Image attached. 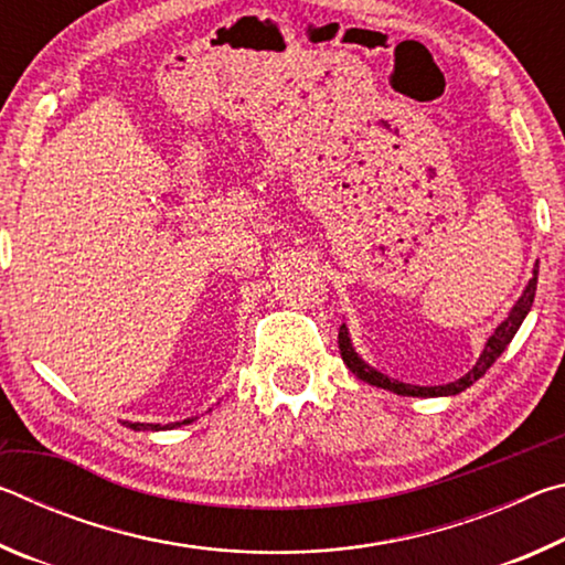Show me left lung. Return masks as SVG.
I'll return each mask as SVG.
<instances>
[{
  "label": "left lung",
  "mask_w": 565,
  "mask_h": 565,
  "mask_svg": "<svg viewBox=\"0 0 565 565\" xmlns=\"http://www.w3.org/2000/svg\"><path fill=\"white\" fill-rule=\"evenodd\" d=\"M535 284H539V262L533 264L531 281L525 284V289L519 296V301L511 306L509 317H505L499 323V327H495V331L491 333L489 341H486L481 356H478V361L473 363V369L468 371L466 376L458 379V381H451V384H444V386H411V384H404V381H396V379H391L386 374H381L379 369L369 366V363L359 356L356 349H353V341H351V333H349L347 323H341V329H339L341 359L351 369V374H356L361 381H366V384H371V386L394 391V394H398V396H424V398H428V396H456V394H461V391H466L468 386H473V381L481 379L486 371L493 366V361L499 359L501 353L505 351V347H509L511 339L515 337V331L521 329L523 319L529 317V311H531V306H533V296H535Z\"/></svg>",
  "instance_id": "obj_1"
}]
</instances>
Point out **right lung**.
<instances>
[{
    "label": "right lung",
    "mask_w": 565,
    "mask_h": 565,
    "mask_svg": "<svg viewBox=\"0 0 565 565\" xmlns=\"http://www.w3.org/2000/svg\"><path fill=\"white\" fill-rule=\"evenodd\" d=\"M191 420H194V418L177 420V424H167V426H161V424H131V420H121V424L127 428H134V431H161V428H177L181 424H191Z\"/></svg>",
    "instance_id": "obj_1"
}]
</instances>
